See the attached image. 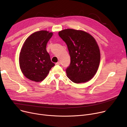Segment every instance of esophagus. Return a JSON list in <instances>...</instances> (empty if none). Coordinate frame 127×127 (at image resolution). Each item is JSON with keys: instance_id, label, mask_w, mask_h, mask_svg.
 <instances>
[{"instance_id": "34e87169", "label": "esophagus", "mask_w": 127, "mask_h": 127, "mask_svg": "<svg viewBox=\"0 0 127 127\" xmlns=\"http://www.w3.org/2000/svg\"><path fill=\"white\" fill-rule=\"evenodd\" d=\"M56 64L57 65H60V64H61V62H58L57 63H56Z\"/></svg>"}]
</instances>
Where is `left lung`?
Instances as JSON below:
<instances>
[{
	"label": "left lung",
	"instance_id": "1",
	"mask_svg": "<svg viewBox=\"0 0 127 127\" xmlns=\"http://www.w3.org/2000/svg\"><path fill=\"white\" fill-rule=\"evenodd\" d=\"M59 35L67 46L70 64L66 70L67 77L75 83L88 82L97 71L100 52L94 37L82 30L64 29Z\"/></svg>",
	"mask_w": 127,
	"mask_h": 127
}]
</instances>
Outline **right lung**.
Segmentation results:
<instances>
[{
    "label": "right lung",
    "instance_id": "add662e5",
    "mask_svg": "<svg viewBox=\"0 0 127 127\" xmlns=\"http://www.w3.org/2000/svg\"><path fill=\"white\" fill-rule=\"evenodd\" d=\"M52 32L41 30L32 33L24 42L19 57V66L24 75L30 80L41 82L55 66L46 50Z\"/></svg>",
    "mask_w": 127,
    "mask_h": 127
}]
</instances>
